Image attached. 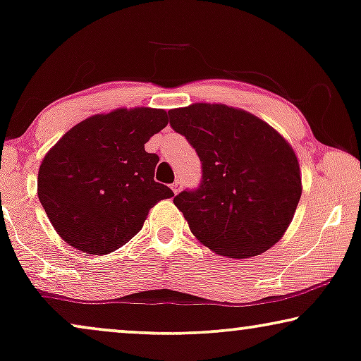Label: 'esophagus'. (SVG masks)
<instances>
[{
    "instance_id": "34e87169",
    "label": "esophagus",
    "mask_w": 361,
    "mask_h": 361,
    "mask_svg": "<svg viewBox=\"0 0 361 361\" xmlns=\"http://www.w3.org/2000/svg\"><path fill=\"white\" fill-rule=\"evenodd\" d=\"M171 189H172V192H174V194H179L180 189H182V182L180 180H176L174 184L171 185Z\"/></svg>"
}]
</instances>
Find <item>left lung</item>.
<instances>
[{"label":"left lung","mask_w":361,"mask_h":361,"mask_svg":"<svg viewBox=\"0 0 361 361\" xmlns=\"http://www.w3.org/2000/svg\"><path fill=\"white\" fill-rule=\"evenodd\" d=\"M169 115L202 162L200 185L174 197L195 238L228 258H251L278 243L302 192L289 142L258 116L219 103Z\"/></svg>","instance_id":"obj_1"}]
</instances>
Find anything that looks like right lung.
I'll return each mask as SVG.
<instances>
[{
  "instance_id": "add662e5",
  "label": "right lung",
  "mask_w": 361,
  "mask_h": 361,
  "mask_svg": "<svg viewBox=\"0 0 361 361\" xmlns=\"http://www.w3.org/2000/svg\"><path fill=\"white\" fill-rule=\"evenodd\" d=\"M167 125L157 108H118L68 130L39 167L37 195L63 241L111 253L142 228L147 212L174 195L154 180L159 156L145 151Z\"/></svg>"
}]
</instances>
